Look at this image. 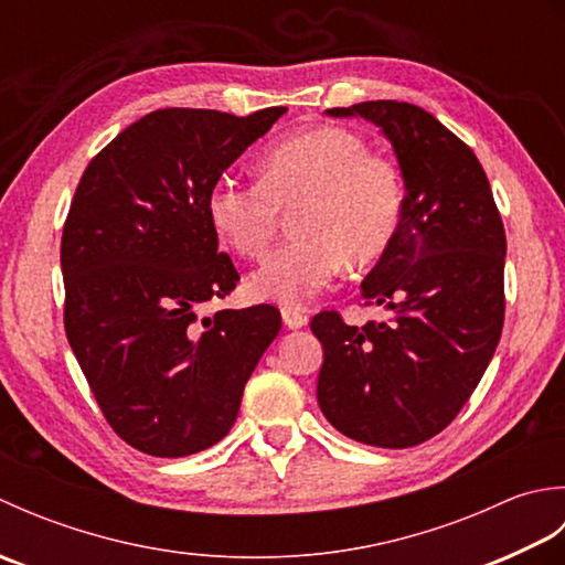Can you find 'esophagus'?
<instances>
[{
	"label": "esophagus",
	"mask_w": 565,
	"mask_h": 565,
	"mask_svg": "<svg viewBox=\"0 0 565 565\" xmlns=\"http://www.w3.org/2000/svg\"><path fill=\"white\" fill-rule=\"evenodd\" d=\"M281 318H284V326L289 330H298V328H306L308 326V316L303 310H296V308H284L281 310Z\"/></svg>",
	"instance_id": "34e87169"
}]
</instances>
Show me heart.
I'll use <instances>...</instances> for the list:
<instances>
[{
  "label": "heart",
  "instance_id": "b5f03b06",
  "mask_svg": "<svg viewBox=\"0 0 565 565\" xmlns=\"http://www.w3.org/2000/svg\"><path fill=\"white\" fill-rule=\"evenodd\" d=\"M296 237L252 274L249 291L286 308L303 306L344 267H366L393 243L403 215L395 164L366 152V142L338 126L301 130L264 150L259 179L223 174L206 209L237 255L259 259L294 209Z\"/></svg>",
  "mask_w": 565,
  "mask_h": 565
}]
</instances>
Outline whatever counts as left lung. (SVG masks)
<instances>
[{"mask_svg": "<svg viewBox=\"0 0 565 565\" xmlns=\"http://www.w3.org/2000/svg\"><path fill=\"white\" fill-rule=\"evenodd\" d=\"M328 116L381 128L405 184L391 247L362 281L388 322H310L322 344L318 405L344 437L407 449L447 427L471 398L505 320V227L473 150L405 102H364Z\"/></svg>", "mask_w": 565, "mask_h": 565, "instance_id": "8db88e82", "label": "left lung"}]
</instances>
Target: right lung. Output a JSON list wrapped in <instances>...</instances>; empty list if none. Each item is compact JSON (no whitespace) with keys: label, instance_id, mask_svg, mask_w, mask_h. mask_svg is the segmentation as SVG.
Instances as JSON below:
<instances>
[{"label":"right lung","instance_id":"add662e5","mask_svg":"<svg viewBox=\"0 0 565 565\" xmlns=\"http://www.w3.org/2000/svg\"><path fill=\"white\" fill-rule=\"evenodd\" d=\"M284 114L152 111L79 179L60 245L67 342L106 423L142 454L177 459L221 441L281 330L274 306L199 308L239 281L209 191Z\"/></svg>","mask_w":565,"mask_h":565}]
</instances>
